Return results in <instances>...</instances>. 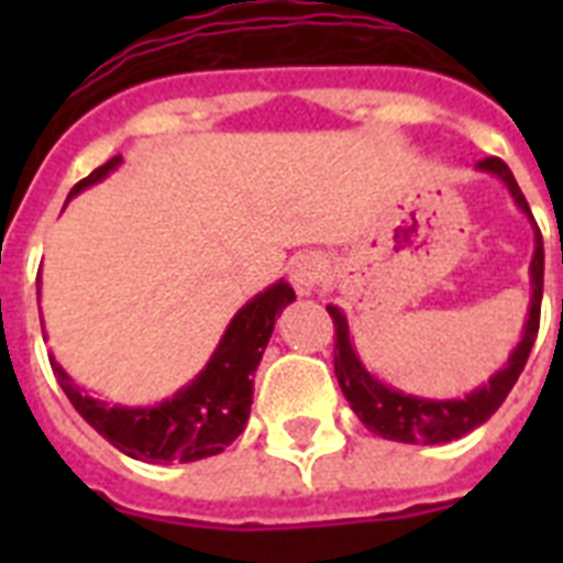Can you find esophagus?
I'll list each match as a JSON object with an SVG mask.
<instances>
[{
  "label": "esophagus",
  "instance_id": "34e87169",
  "mask_svg": "<svg viewBox=\"0 0 563 563\" xmlns=\"http://www.w3.org/2000/svg\"><path fill=\"white\" fill-rule=\"evenodd\" d=\"M289 280L298 295H312L327 280V260L321 254H298L289 263Z\"/></svg>",
  "mask_w": 563,
  "mask_h": 563
}]
</instances>
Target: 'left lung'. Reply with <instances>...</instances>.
I'll return each mask as SVG.
<instances>
[{
	"mask_svg": "<svg viewBox=\"0 0 563 563\" xmlns=\"http://www.w3.org/2000/svg\"><path fill=\"white\" fill-rule=\"evenodd\" d=\"M479 172L497 175L508 187L515 203L532 219V210L526 203V195L517 187L515 175L499 157H485L476 163ZM532 303H529V318H526L523 339L508 356L506 368H499L490 376L488 383L471 391L462 400H429V397H415V394H402L391 385L379 383L365 365H362L360 353L351 342V327L347 318L339 307H327L330 318L335 324V376L342 385L344 397L356 411V418L376 432V435L388 438V441H402V444H446L455 438L467 435L476 427H482L494 411L503 406L508 391L515 388L517 376L526 368V360L532 353V344L538 339V327H541V298H543V239L541 230L534 233V256H532Z\"/></svg>",
	"mask_w": 563,
	"mask_h": 563,
	"instance_id": "8db88e82",
	"label": "left lung"
}]
</instances>
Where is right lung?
<instances>
[{"label": "right lung", "instance_id": "1", "mask_svg": "<svg viewBox=\"0 0 563 563\" xmlns=\"http://www.w3.org/2000/svg\"><path fill=\"white\" fill-rule=\"evenodd\" d=\"M122 157H110L104 166L78 180L69 192L99 184L117 169ZM295 300L289 283L277 280L254 300L239 309L221 335L219 347L207 362V368L184 385L172 400H163L148 409L108 406L73 383L55 360L57 383L75 406V411L90 423L101 438H108L119 453L140 462H198L207 455H219L245 432L251 402H254V371L265 353V344L274 333V321Z\"/></svg>", "mask_w": 563, "mask_h": 563}]
</instances>
